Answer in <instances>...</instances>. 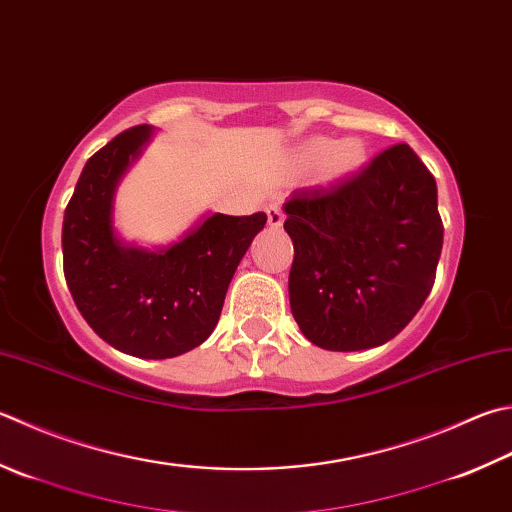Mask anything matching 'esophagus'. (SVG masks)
<instances>
[{"mask_svg": "<svg viewBox=\"0 0 512 512\" xmlns=\"http://www.w3.org/2000/svg\"><path fill=\"white\" fill-rule=\"evenodd\" d=\"M267 223L272 227H281L283 220H285V211L281 202H272V205H267Z\"/></svg>", "mask_w": 512, "mask_h": 512, "instance_id": "obj_1", "label": "esophagus"}]
</instances>
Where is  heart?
<instances>
[{"label": "heart", "mask_w": 512, "mask_h": 512, "mask_svg": "<svg viewBox=\"0 0 512 512\" xmlns=\"http://www.w3.org/2000/svg\"><path fill=\"white\" fill-rule=\"evenodd\" d=\"M305 156L310 160H323L325 158V171L327 176L339 178L356 169L363 162V149L359 142L345 140L339 144H332L327 140H312L307 144Z\"/></svg>", "instance_id": "obj_1"}]
</instances>
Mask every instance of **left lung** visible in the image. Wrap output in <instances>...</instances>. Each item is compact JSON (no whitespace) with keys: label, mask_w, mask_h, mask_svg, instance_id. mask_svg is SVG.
<instances>
[{"label":"left lung","mask_w":512,"mask_h":512,"mask_svg":"<svg viewBox=\"0 0 512 512\" xmlns=\"http://www.w3.org/2000/svg\"><path fill=\"white\" fill-rule=\"evenodd\" d=\"M294 243L289 305L332 352L383 345L421 310L443 245L437 182L408 144H392L330 185L285 202Z\"/></svg>","instance_id":"8db88e82"}]
</instances>
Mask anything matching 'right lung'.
Segmentation results:
<instances>
[{
	"label": "right lung",
	"mask_w": 512,
	"mask_h": 512,
	"mask_svg": "<svg viewBox=\"0 0 512 512\" xmlns=\"http://www.w3.org/2000/svg\"><path fill=\"white\" fill-rule=\"evenodd\" d=\"M149 136L147 124L122 131L84 165L64 211V276L106 343L140 359H171L214 332L231 276L267 216L214 214L162 252L122 245L111 225L113 191Z\"/></svg>",
	"instance_id": "add662e5"
}]
</instances>
